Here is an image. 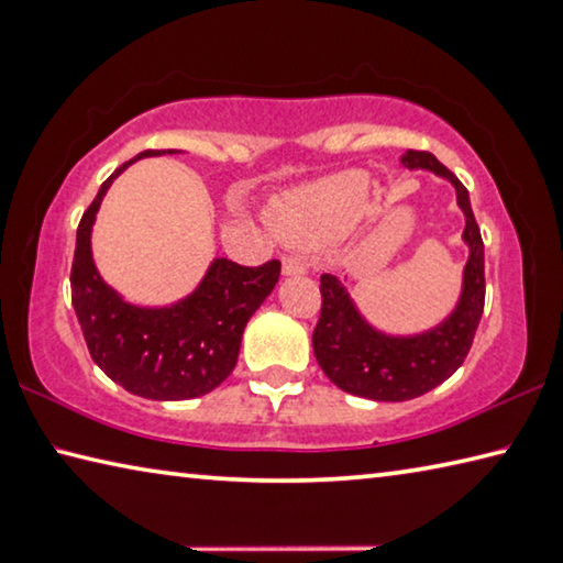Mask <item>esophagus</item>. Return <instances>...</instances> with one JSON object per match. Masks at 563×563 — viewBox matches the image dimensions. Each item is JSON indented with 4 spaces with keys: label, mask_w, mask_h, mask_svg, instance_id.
Listing matches in <instances>:
<instances>
[{
    "label": "esophagus",
    "mask_w": 563,
    "mask_h": 563,
    "mask_svg": "<svg viewBox=\"0 0 563 563\" xmlns=\"http://www.w3.org/2000/svg\"><path fill=\"white\" fill-rule=\"evenodd\" d=\"M306 273V263L300 255H285L283 257V275H302Z\"/></svg>",
    "instance_id": "obj_1"
}]
</instances>
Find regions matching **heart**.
<instances>
[{
    "mask_svg": "<svg viewBox=\"0 0 563 563\" xmlns=\"http://www.w3.org/2000/svg\"><path fill=\"white\" fill-rule=\"evenodd\" d=\"M368 175L345 169L275 198L267 220L275 233L300 243H330L361 220L368 202Z\"/></svg>",
    "mask_w": 563,
    "mask_h": 563,
    "instance_id": "1",
    "label": "heart"
}]
</instances>
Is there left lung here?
<instances>
[{
    "label": "left lung",
    "instance_id": "obj_1",
    "mask_svg": "<svg viewBox=\"0 0 563 563\" xmlns=\"http://www.w3.org/2000/svg\"><path fill=\"white\" fill-rule=\"evenodd\" d=\"M400 165L426 169L456 187V202L466 220L461 240L468 247L456 306L441 323L421 333H386L363 318L343 280H338L335 275H323L320 278L323 308L313 330V353L325 376L345 394L386 400V404L423 396L461 368L474 343L486 298L484 240L471 210L468 190L431 153L406 150L400 155Z\"/></svg>",
    "mask_w": 563,
    "mask_h": 563
}]
</instances>
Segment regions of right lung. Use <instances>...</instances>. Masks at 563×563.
<instances>
[{"mask_svg":"<svg viewBox=\"0 0 563 563\" xmlns=\"http://www.w3.org/2000/svg\"><path fill=\"white\" fill-rule=\"evenodd\" d=\"M180 150H145L102 183L77 228L73 306L92 361L132 396L187 400L210 394L233 373L247 320L271 296L280 263L243 267L216 257L190 296L169 306H137L107 285L92 257V225L107 190L142 157Z\"/></svg>","mask_w":563,"mask_h":563,"instance_id":"obj_1","label":"right lung"}]
</instances>
